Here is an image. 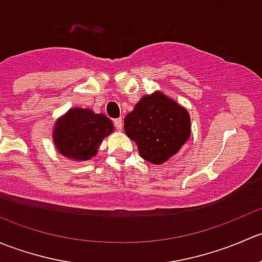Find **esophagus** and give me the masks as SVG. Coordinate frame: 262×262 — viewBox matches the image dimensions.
Here are the masks:
<instances>
[{"label":"esophagus","mask_w":262,"mask_h":262,"mask_svg":"<svg viewBox=\"0 0 262 262\" xmlns=\"http://www.w3.org/2000/svg\"><path fill=\"white\" fill-rule=\"evenodd\" d=\"M114 125H115V128L118 129V130H121V128H123V120H121V118L115 119Z\"/></svg>","instance_id":"1"}]
</instances>
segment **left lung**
Instances as JSON below:
<instances>
[{"label": "left lung", "instance_id": "1", "mask_svg": "<svg viewBox=\"0 0 262 262\" xmlns=\"http://www.w3.org/2000/svg\"><path fill=\"white\" fill-rule=\"evenodd\" d=\"M124 130L136 142L143 160L161 165L189 139L190 115L175 100L155 91L142 97L125 116Z\"/></svg>", "mask_w": 262, "mask_h": 262}]
</instances>
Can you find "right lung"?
Here are the masks:
<instances>
[{
	"mask_svg": "<svg viewBox=\"0 0 262 262\" xmlns=\"http://www.w3.org/2000/svg\"><path fill=\"white\" fill-rule=\"evenodd\" d=\"M113 132L114 124L106 115L87 107H72L57 119L52 137L60 155L81 162L95 157L104 138Z\"/></svg>",
	"mask_w": 262,
	"mask_h": 262,
	"instance_id": "obj_1",
	"label": "right lung"
}]
</instances>
